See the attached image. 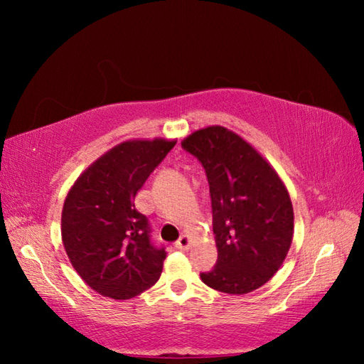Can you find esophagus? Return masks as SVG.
<instances>
[{"mask_svg": "<svg viewBox=\"0 0 364 364\" xmlns=\"http://www.w3.org/2000/svg\"><path fill=\"white\" fill-rule=\"evenodd\" d=\"M191 247V237L188 236V234H184V236H181L180 239H178L176 242V249L180 250H188Z\"/></svg>", "mask_w": 364, "mask_h": 364, "instance_id": "esophagus-1", "label": "esophagus"}]
</instances>
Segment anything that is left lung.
I'll return each mask as SVG.
<instances>
[{
	"label": "left lung",
	"instance_id": "obj_1",
	"mask_svg": "<svg viewBox=\"0 0 364 364\" xmlns=\"http://www.w3.org/2000/svg\"><path fill=\"white\" fill-rule=\"evenodd\" d=\"M181 146L204 165L210 184L218 262L200 279L242 295L262 287L284 263L294 237V207L284 181L237 133L200 128Z\"/></svg>",
	"mask_w": 364,
	"mask_h": 364
}]
</instances>
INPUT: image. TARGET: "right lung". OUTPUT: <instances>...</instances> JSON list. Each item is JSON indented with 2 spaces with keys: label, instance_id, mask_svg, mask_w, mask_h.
<instances>
[{
  "label": "right lung",
  "instance_id": "add662e5",
  "mask_svg": "<svg viewBox=\"0 0 364 364\" xmlns=\"http://www.w3.org/2000/svg\"><path fill=\"white\" fill-rule=\"evenodd\" d=\"M175 144L165 138L123 141L88 165L65 196L60 236L67 257L104 297L133 299L162 274L167 252L151 244L134 197Z\"/></svg>",
  "mask_w": 364,
  "mask_h": 364
}]
</instances>
